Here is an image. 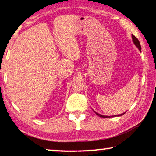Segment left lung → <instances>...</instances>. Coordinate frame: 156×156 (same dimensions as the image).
<instances>
[{
    "instance_id": "obj_1",
    "label": "left lung",
    "mask_w": 156,
    "mask_h": 156,
    "mask_svg": "<svg viewBox=\"0 0 156 156\" xmlns=\"http://www.w3.org/2000/svg\"><path fill=\"white\" fill-rule=\"evenodd\" d=\"M132 38H133V42H134V44H135V45L137 46V48H139V50H140V51H141V46H140V41H138V39H137V38L135 37V36H134V35H132ZM96 113V115H98L99 117H100V118H110V116H105V115H100V114H98V112H94ZM125 112H124L123 113V114H121V115H118V116H121V115H124ZM112 117H113V116H112Z\"/></svg>"
}]
</instances>
